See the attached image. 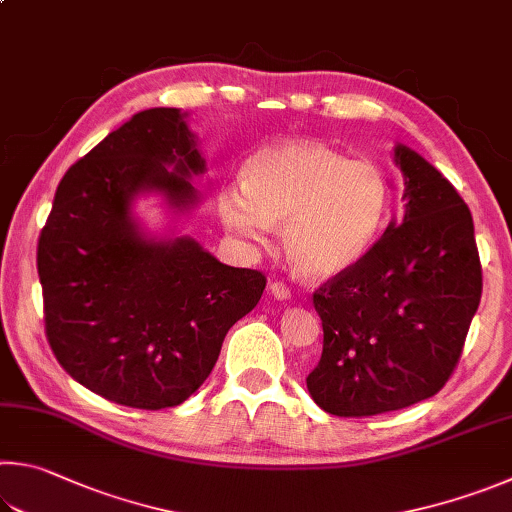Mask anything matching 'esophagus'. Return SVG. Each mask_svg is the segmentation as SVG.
I'll return each instance as SVG.
<instances>
[{"label":"esophagus","mask_w":512,"mask_h":512,"mask_svg":"<svg viewBox=\"0 0 512 512\" xmlns=\"http://www.w3.org/2000/svg\"><path fill=\"white\" fill-rule=\"evenodd\" d=\"M268 291H271L275 300H288V297H291V291H288V286L282 282H271L268 284Z\"/></svg>","instance_id":"34e87169"}]
</instances>
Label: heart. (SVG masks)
Here are the masks:
<instances>
[{"instance_id":"obj_1","label":"heart","mask_w":512,"mask_h":512,"mask_svg":"<svg viewBox=\"0 0 512 512\" xmlns=\"http://www.w3.org/2000/svg\"><path fill=\"white\" fill-rule=\"evenodd\" d=\"M389 206L392 190L378 165L311 141L259 147L241 165V190L219 194L232 235L264 244L271 224H282L288 264L306 280L356 266L383 232Z\"/></svg>"}]
</instances>
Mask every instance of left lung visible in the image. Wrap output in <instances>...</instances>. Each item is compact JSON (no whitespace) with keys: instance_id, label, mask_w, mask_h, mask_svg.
<instances>
[{"instance_id":"8db88e82","label":"left lung","mask_w":512,"mask_h":512,"mask_svg":"<svg viewBox=\"0 0 512 512\" xmlns=\"http://www.w3.org/2000/svg\"><path fill=\"white\" fill-rule=\"evenodd\" d=\"M405 215L347 273L313 293L322 358L306 387L324 412L376 416L434 396L461 358L481 300L475 224L454 185L394 147Z\"/></svg>"}]
</instances>
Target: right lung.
<instances>
[{"mask_svg":"<svg viewBox=\"0 0 512 512\" xmlns=\"http://www.w3.org/2000/svg\"><path fill=\"white\" fill-rule=\"evenodd\" d=\"M206 172L181 109L132 116L73 163L37 244L46 338L64 371L138 410L181 405L203 385L228 329L257 306L266 277L221 264L192 237L145 235L132 212L161 194L199 203Z\"/></svg>","mask_w":512,"mask_h":512,"instance_id":"right-lung-1","label":"right lung"}]
</instances>
